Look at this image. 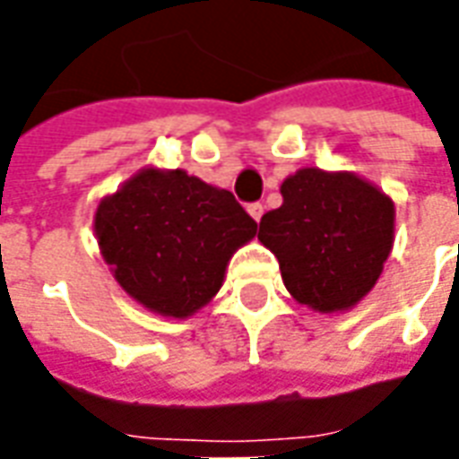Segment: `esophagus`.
<instances>
[{
	"instance_id": "esophagus-1",
	"label": "esophagus",
	"mask_w": 459,
	"mask_h": 459,
	"mask_svg": "<svg viewBox=\"0 0 459 459\" xmlns=\"http://www.w3.org/2000/svg\"><path fill=\"white\" fill-rule=\"evenodd\" d=\"M248 213L253 216V221L263 219V204H248Z\"/></svg>"
}]
</instances>
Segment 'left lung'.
Here are the masks:
<instances>
[{
	"label": "left lung",
	"mask_w": 459,
	"mask_h": 459,
	"mask_svg": "<svg viewBox=\"0 0 459 459\" xmlns=\"http://www.w3.org/2000/svg\"><path fill=\"white\" fill-rule=\"evenodd\" d=\"M280 194L258 240L275 253L290 295L322 315L356 307L394 248V199L354 171L319 167L290 174Z\"/></svg>",
	"instance_id": "left-lung-1"
}]
</instances>
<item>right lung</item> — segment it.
<instances>
[{
    "instance_id": "right-lung-1",
    "label": "right lung",
    "mask_w": 459,
    "mask_h": 459,
    "mask_svg": "<svg viewBox=\"0 0 459 459\" xmlns=\"http://www.w3.org/2000/svg\"><path fill=\"white\" fill-rule=\"evenodd\" d=\"M100 255L127 295L154 315L186 319L216 298L233 253L258 223L233 194L184 169L144 167L100 199Z\"/></svg>"
}]
</instances>
